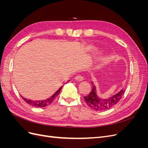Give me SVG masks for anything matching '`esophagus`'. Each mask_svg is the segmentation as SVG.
I'll list each match as a JSON object with an SVG mask.
<instances>
[{
	"instance_id": "esophagus-1",
	"label": "esophagus",
	"mask_w": 148,
	"mask_h": 148,
	"mask_svg": "<svg viewBox=\"0 0 148 148\" xmlns=\"http://www.w3.org/2000/svg\"><path fill=\"white\" fill-rule=\"evenodd\" d=\"M75 79L76 81H78V82H82L83 80V77H82V76H80V75L77 76V77L75 78Z\"/></svg>"
}]
</instances>
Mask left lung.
<instances>
[{
  "mask_svg": "<svg viewBox=\"0 0 148 148\" xmlns=\"http://www.w3.org/2000/svg\"><path fill=\"white\" fill-rule=\"evenodd\" d=\"M92 88L91 92L86 96L84 97V99L86 104L92 109L96 111H103L110 109L122 99L125 90H120L115 95L110 96L109 97L102 99L98 96L97 89L95 83H91Z\"/></svg>",
  "mask_w": 148,
  "mask_h": 148,
  "instance_id": "left-lung-1",
  "label": "left lung"
}]
</instances>
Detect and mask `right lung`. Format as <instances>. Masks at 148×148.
Here are the masks:
<instances>
[{"label": "right lung", "mask_w": 148, "mask_h": 148, "mask_svg": "<svg viewBox=\"0 0 148 148\" xmlns=\"http://www.w3.org/2000/svg\"><path fill=\"white\" fill-rule=\"evenodd\" d=\"M69 81H70V80H69L68 82H69ZM62 87H63V86H61L54 94H53V95L52 96L47 98V99H46L45 100L33 101V100L26 99V98L23 97L22 96H21L22 97V99H23L26 103H28V104H29L31 106L36 107H44L47 106L50 104H51V102L53 101V99H55V98L56 97V96H57L58 95H59V94L60 92Z\"/></svg>", "instance_id": "obj_1"}]
</instances>
